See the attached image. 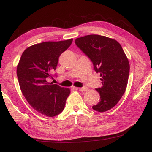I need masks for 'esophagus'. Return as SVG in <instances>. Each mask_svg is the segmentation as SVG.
Listing matches in <instances>:
<instances>
[{"instance_id":"obj_1","label":"esophagus","mask_w":152,"mask_h":152,"mask_svg":"<svg viewBox=\"0 0 152 152\" xmlns=\"http://www.w3.org/2000/svg\"><path fill=\"white\" fill-rule=\"evenodd\" d=\"M77 89H78L79 91H87L88 89V87H86V86H84V87H82V88H76Z\"/></svg>"}]
</instances>
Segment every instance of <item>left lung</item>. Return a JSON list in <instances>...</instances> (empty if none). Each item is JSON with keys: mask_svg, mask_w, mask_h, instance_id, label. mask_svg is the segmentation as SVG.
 <instances>
[{"mask_svg": "<svg viewBox=\"0 0 152 152\" xmlns=\"http://www.w3.org/2000/svg\"><path fill=\"white\" fill-rule=\"evenodd\" d=\"M75 43L100 74L102 86L96 88L100 102L93 109L99 112L112 109L124 95L129 80L130 65L121 45L113 38L97 34L78 38Z\"/></svg>", "mask_w": 152, "mask_h": 152, "instance_id": "obj_1", "label": "left lung"}]
</instances>
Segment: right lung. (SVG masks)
I'll use <instances>...</instances> for the list:
<instances>
[{"label":"right lung","instance_id":"1","mask_svg":"<svg viewBox=\"0 0 152 152\" xmlns=\"http://www.w3.org/2000/svg\"><path fill=\"white\" fill-rule=\"evenodd\" d=\"M73 39L48 41L28 47L17 66L21 92L38 112L53 117L64 110L70 89L47 82L56 69L59 57L71 45Z\"/></svg>","mask_w":152,"mask_h":152}]
</instances>
